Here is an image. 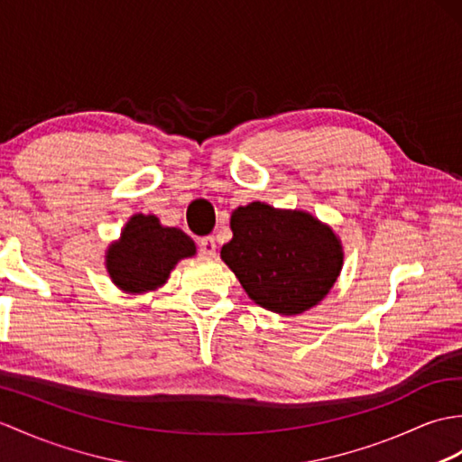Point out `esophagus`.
<instances>
[{
  "label": "esophagus",
  "mask_w": 462,
  "mask_h": 462,
  "mask_svg": "<svg viewBox=\"0 0 462 462\" xmlns=\"http://www.w3.org/2000/svg\"><path fill=\"white\" fill-rule=\"evenodd\" d=\"M199 252L205 257L217 255V242H214L212 236H205V238L199 240Z\"/></svg>",
  "instance_id": "obj_1"
}]
</instances>
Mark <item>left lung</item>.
<instances>
[{
  "mask_svg": "<svg viewBox=\"0 0 462 462\" xmlns=\"http://www.w3.org/2000/svg\"><path fill=\"white\" fill-rule=\"evenodd\" d=\"M232 240L220 257L254 303L299 315L323 301L342 270V244L330 226L303 210L252 202L232 212Z\"/></svg>",
  "mask_w": 462,
  "mask_h": 462,
  "instance_id": "left-lung-1",
  "label": "left lung"
}]
</instances>
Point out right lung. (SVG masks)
Here are the masks:
<instances>
[{
	"label": "right lung",
	"instance_id": "1",
	"mask_svg": "<svg viewBox=\"0 0 462 462\" xmlns=\"http://www.w3.org/2000/svg\"><path fill=\"white\" fill-rule=\"evenodd\" d=\"M195 254V242L182 230L161 226L153 214H134L120 240L106 250V270L122 291L147 293L163 285L180 260Z\"/></svg>",
	"mask_w": 462,
	"mask_h": 462
}]
</instances>
